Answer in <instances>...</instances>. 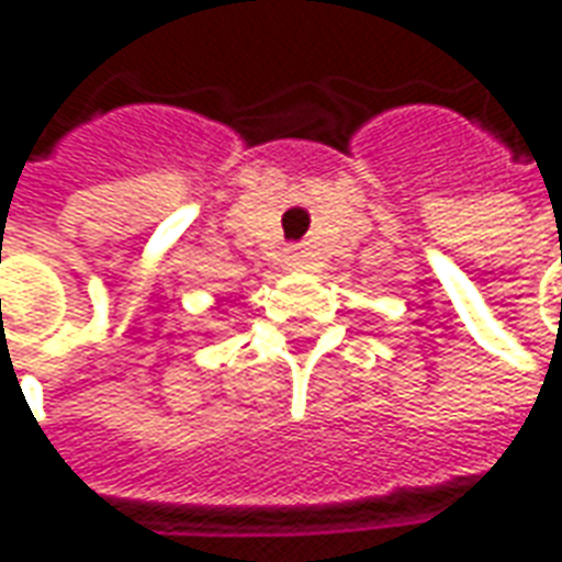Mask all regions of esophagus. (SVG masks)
<instances>
[{"mask_svg":"<svg viewBox=\"0 0 562 562\" xmlns=\"http://www.w3.org/2000/svg\"><path fill=\"white\" fill-rule=\"evenodd\" d=\"M288 262L290 266H300V262H303V250H300V247H290Z\"/></svg>","mask_w":562,"mask_h":562,"instance_id":"esophagus-1","label":"esophagus"}]
</instances>
